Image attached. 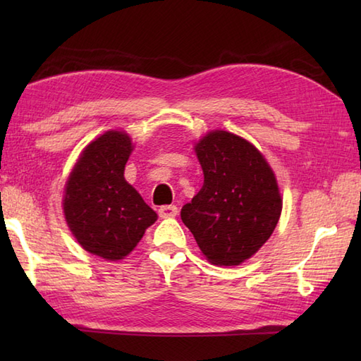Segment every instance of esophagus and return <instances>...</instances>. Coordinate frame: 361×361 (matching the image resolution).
I'll list each match as a JSON object with an SVG mask.
<instances>
[{
	"label": "esophagus",
	"instance_id": "1",
	"mask_svg": "<svg viewBox=\"0 0 361 361\" xmlns=\"http://www.w3.org/2000/svg\"><path fill=\"white\" fill-rule=\"evenodd\" d=\"M158 214L161 219H173L176 214H178V208H176L175 204H166V206H161L158 209Z\"/></svg>",
	"mask_w": 361,
	"mask_h": 361
}]
</instances>
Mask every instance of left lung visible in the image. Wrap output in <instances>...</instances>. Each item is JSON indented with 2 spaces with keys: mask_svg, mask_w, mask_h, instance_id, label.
<instances>
[{
  "mask_svg": "<svg viewBox=\"0 0 361 361\" xmlns=\"http://www.w3.org/2000/svg\"><path fill=\"white\" fill-rule=\"evenodd\" d=\"M204 181L181 220L214 265L233 267L250 259L278 225L282 198L276 176L255 145L225 130L195 144Z\"/></svg>",
  "mask_w": 361,
  "mask_h": 361,
  "instance_id": "1",
  "label": "left lung"
}]
</instances>
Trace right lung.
I'll use <instances>...</instances> for the list:
<instances>
[{
  "instance_id": "right-lung-1",
  "label": "right lung",
  "mask_w": 361,
  "mask_h": 361,
  "mask_svg": "<svg viewBox=\"0 0 361 361\" xmlns=\"http://www.w3.org/2000/svg\"><path fill=\"white\" fill-rule=\"evenodd\" d=\"M132 150L126 132H105L82 152L65 186L63 212L73 235L106 260L124 259L157 221V212L124 178Z\"/></svg>"
}]
</instances>
